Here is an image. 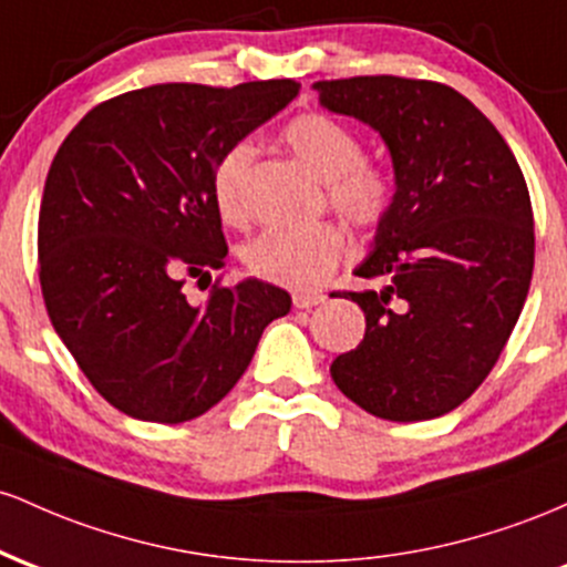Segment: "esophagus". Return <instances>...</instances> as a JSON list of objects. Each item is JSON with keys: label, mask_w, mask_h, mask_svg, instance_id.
<instances>
[{"label": "esophagus", "mask_w": 567, "mask_h": 567, "mask_svg": "<svg viewBox=\"0 0 567 567\" xmlns=\"http://www.w3.org/2000/svg\"><path fill=\"white\" fill-rule=\"evenodd\" d=\"M323 300H327V295H321V291H295L297 310H310L316 308V305H321Z\"/></svg>", "instance_id": "esophagus-1"}]
</instances>
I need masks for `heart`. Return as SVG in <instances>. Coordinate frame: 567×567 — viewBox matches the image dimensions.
<instances>
[{
    "instance_id": "heart-1",
    "label": "heart",
    "mask_w": 567,
    "mask_h": 567,
    "mask_svg": "<svg viewBox=\"0 0 567 567\" xmlns=\"http://www.w3.org/2000/svg\"><path fill=\"white\" fill-rule=\"evenodd\" d=\"M284 142L323 179L327 203L359 230H374L396 200V182L383 163L364 155V142L351 125L323 112H302L284 128ZM254 146L240 142L221 152L212 176L214 206L227 225L249 221V179ZM346 230L334 221L308 227H276L246 249L254 278L286 289H316L346 254Z\"/></svg>"
}]
</instances>
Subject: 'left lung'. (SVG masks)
Returning <instances> with one entry per match:
<instances>
[{"label": "left lung", "mask_w": 567, "mask_h": 567, "mask_svg": "<svg viewBox=\"0 0 567 567\" xmlns=\"http://www.w3.org/2000/svg\"><path fill=\"white\" fill-rule=\"evenodd\" d=\"M313 91L380 131L396 171V200L355 270L385 286L340 291L364 310L367 332L332 361V380L383 421H431L485 383L523 313L536 262L523 168L442 82L364 74Z\"/></svg>", "instance_id": "1"}]
</instances>
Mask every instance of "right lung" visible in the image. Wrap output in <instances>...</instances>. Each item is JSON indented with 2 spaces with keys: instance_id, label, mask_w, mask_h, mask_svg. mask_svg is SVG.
<instances>
[{
  "instance_id": "obj_1",
  "label": "right lung",
  "mask_w": 567,
  "mask_h": 567,
  "mask_svg": "<svg viewBox=\"0 0 567 567\" xmlns=\"http://www.w3.org/2000/svg\"><path fill=\"white\" fill-rule=\"evenodd\" d=\"M300 82H165L101 101L63 138L44 182L37 254L53 329L114 410L184 423L225 399L272 318L278 286L216 278L227 257L212 176L221 152L281 112Z\"/></svg>"
}]
</instances>
